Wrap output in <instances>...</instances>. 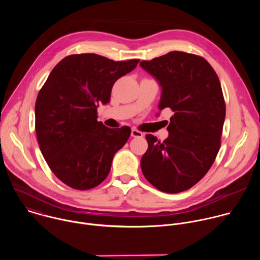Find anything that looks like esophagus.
<instances>
[{
    "label": "esophagus",
    "instance_id": "34e87169",
    "mask_svg": "<svg viewBox=\"0 0 260 260\" xmlns=\"http://www.w3.org/2000/svg\"><path fill=\"white\" fill-rule=\"evenodd\" d=\"M143 136L144 135H143L142 132H140V131L136 129V128L132 129V137H134V138H142Z\"/></svg>",
    "mask_w": 260,
    "mask_h": 260
}]
</instances>
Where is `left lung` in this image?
Returning a JSON list of instances; mask_svg holds the SVG:
<instances>
[{"label": "left lung", "mask_w": 260, "mask_h": 260, "mask_svg": "<svg viewBox=\"0 0 260 260\" xmlns=\"http://www.w3.org/2000/svg\"><path fill=\"white\" fill-rule=\"evenodd\" d=\"M140 66L161 87L159 110L174 112L164 142L146 135L141 169L158 190L182 192L208 173L219 151L225 119L221 84L211 64L191 53L171 51Z\"/></svg>", "instance_id": "1"}]
</instances>
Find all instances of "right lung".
Returning <instances> with one entry per match:
<instances>
[{"instance_id": "1", "label": "right lung", "mask_w": 260, "mask_h": 260, "mask_svg": "<svg viewBox=\"0 0 260 260\" xmlns=\"http://www.w3.org/2000/svg\"><path fill=\"white\" fill-rule=\"evenodd\" d=\"M139 59L115 61L94 53L72 54L51 71L36 101V134L52 173L77 190L91 189L109 175L114 154L131 128H109L96 120L114 83Z\"/></svg>"}]
</instances>
